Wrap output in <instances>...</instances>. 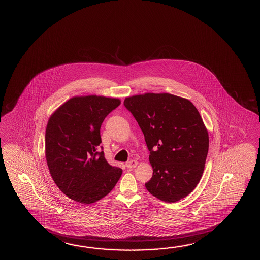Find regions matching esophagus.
<instances>
[{
	"mask_svg": "<svg viewBox=\"0 0 260 260\" xmlns=\"http://www.w3.org/2000/svg\"><path fill=\"white\" fill-rule=\"evenodd\" d=\"M137 165H138V162L136 160H131V161L127 162L126 167H127V169H129V170H133V169L137 167Z\"/></svg>",
	"mask_w": 260,
	"mask_h": 260,
	"instance_id": "esophagus-1",
	"label": "esophagus"
}]
</instances>
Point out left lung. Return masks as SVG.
I'll use <instances>...</instances> for the list:
<instances>
[{
	"label": "left lung",
	"instance_id": "obj_1",
	"mask_svg": "<svg viewBox=\"0 0 260 260\" xmlns=\"http://www.w3.org/2000/svg\"><path fill=\"white\" fill-rule=\"evenodd\" d=\"M124 106L138 122L150 152L154 172L147 191L167 203L191 193L201 180L209 145L196 106L170 93L127 97Z\"/></svg>",
	"mask_w": 260,
	"mask_h": 260
}]
</instances>
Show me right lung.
<instances>
[{
  "label": "right lung",
  "mask_w": 260,
  "mask_h": 260,
  "mask_svg": "<svg viewBox=\"0 0 260 260\" xmlns=\"http://www.w3.org/2000/svg\"><path fill=\"white\" fill-rule=\"evenodd\" d=\"M119 105L116 98L74 97L60 106L48 121V168L59 189L74 201L88 205L100 200L121 176V169L107 163L100 146L102 123Z\"/></svg>",
  "instance_id": "add662e5"
}]
</instances>
